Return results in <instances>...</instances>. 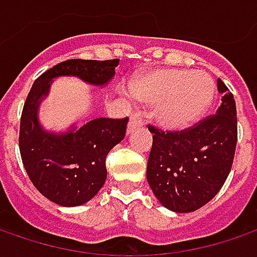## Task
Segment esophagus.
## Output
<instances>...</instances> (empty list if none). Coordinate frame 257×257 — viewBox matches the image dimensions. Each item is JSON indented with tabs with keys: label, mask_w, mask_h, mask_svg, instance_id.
I'll return each instance as SVG.
<instances>
[{
	"label": "esophagus",
	"mask_w": 257,
	"mask_h": 257,
	"mask_svg": "<svg viewBox=\"0 0 257 257\" xmlns=\"http://www.w3.org/2000/svg\"><path fill=\"white\" fill-rule=\"evenodd\" d=\"M144 121H143V118H142V115H140V114L139 113L133 114V115L130 117V121H128V130H127V132L130 133L134 127H137V125H142Z\"/></svg>",
	"instance_id": "esophagus-1"
}]
</instances>
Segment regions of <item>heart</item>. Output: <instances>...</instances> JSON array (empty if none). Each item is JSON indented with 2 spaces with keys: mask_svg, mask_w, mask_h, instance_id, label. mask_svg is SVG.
<instances>
[{
  "mask_svg": "<svg viewBox=\"0 0 257 257\" xmlns=\"http://www.w3.org/2000/svg\"><path fill=\"white\" fill-rule=\"evenodd\" d=\"M136 100L154 107V120L164 130L180 132L199 121L214 98V81L200 71L159 68L134 78Z\"/></svg>",
  "mask_w": 257,
  "mask_h": 257,
  "instance_id": "heart-1",
  "label": "heart"
}]
</instances>
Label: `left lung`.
<instances>
[{
	"mask_svg": "<svg viewBox=\"0 0 257 257\" xmlns=\"http://www.w3.org/2000/svg\"><path fill=\"white\" fill-rule=\"evenodd\" d=\"M222 103L216 114L183 132L157 130L147 162V182L157 200L176 213L200 209L219 193L233 164L237 117L233 94L217 78Z\"/></svg>",
	"mask_w": 257,
	"mask_h": 257,
	"instance_id": "1",
	"label": "left lung"
}]
</instances>
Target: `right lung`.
<instances>
[{"mask_svg":"<svg viewBox=\"0 0 257 257\" xmlns=\"http://www.w3.org/2000/svg\"><path fill=\"white\" fill-rule=\"evenodd\" d=\"M118 60H67L34 81L25 100L20 125V153L25 172L48 200L74 207L91 200L107 179L105 157L125 136L128 117L94 118L67 132H48L40 123V104L58 77H77L94 87H105Z\"/></svg>","mask_w":257,"mask_h":257,"instance_id":"1","label":"right lung"}]
</instances>
